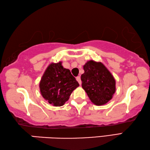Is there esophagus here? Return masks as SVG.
<instances>
[{
    "mask_svg": "<svg viewBox=\"0 0 150 150\" xmlns=\"http://www.w3.org/2000/svg\"><path fill=\"white\" fill-rule=\"evenodd\" d=\"M76 78V80L78 81V83H79V84L80 85H81V84H82V81H81V79H80V76H77Z\"/></svg>",
    "mask_w": 150,
    "mask_h": 150,
    "instance_id": "34e87169",
    "label": "esophagus"
}]
</instances>
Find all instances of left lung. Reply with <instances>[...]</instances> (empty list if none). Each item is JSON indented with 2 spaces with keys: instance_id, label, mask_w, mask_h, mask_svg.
<instances>
[{
  "instance_id": "obj_1",
  "label": "left lung",
  "mask_w": 150,
  "mask_h": 150,
  "mask_svg": "<svg viewBox=\"0 0 150 150\" xmlns=\"http://www.w3.org/2000/svg\"><path fill=\"white\" fill-rule=\"evenodd\" d=\"M81 76L82 88L96 105H103L112 98L116 90L115 80L111 73L101 62L89 60L83 66Z\"/></svg>"
}]
</instances>
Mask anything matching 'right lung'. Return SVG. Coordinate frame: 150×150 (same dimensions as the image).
Listing matches in <instances>:
<instances>
[{"label": "right lung", "mask_w": 150, "mask_h": 150, "mask_svg": "<svg viewBox=\"0 0 150 150\" xmlns=\"http://www.w3.org/2000/svg\"><path fill=\"white\" fill-rule=\"evenodd\" d=\"M79 83L70 71L62 66V62L51 63L42 76L39 88L41 96L48 103L60 107L69 99Z\"/></svg>", "instance_id": "obj_1"}]
</instances>
